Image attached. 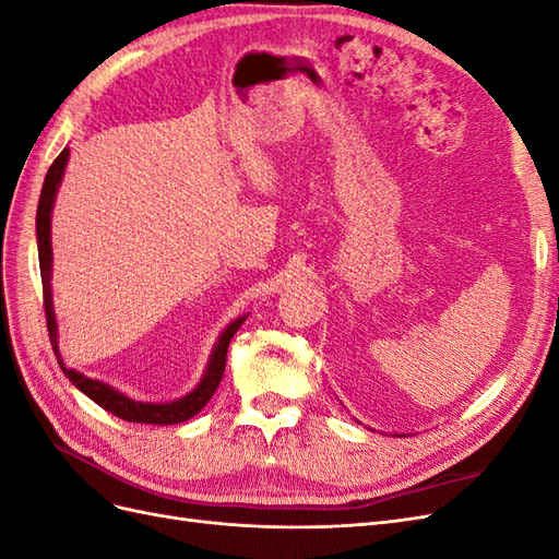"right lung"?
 <instances>
[{
  "label": "right lung",
  "instance_id": "right-lung-1",
  "mask_svg": "<svg viewBox=\"0 0 559 559\" xmlns=\"http://www.w3.org/2000/svg\"><path fill=\"white\" fill-rule=\"evenodd\" d=\"M67 158H70V148L64 146L60 151V156L53 160V165L48 167L46 179H44V189L39 195V207H37V245H39L44 310H46V326H48V335H50V345H53V352L60 361L62 373L70 378V382L76 389H81V392L88 399H93L97 405H103V408L109 411L111 415L128 419V421H142V425H179V421H186L193 415H198L202 408H205L207 401L214 396L216 386H218V382H222L224 370H226V354H228L230 337L238 333V329L245 324L247 314L235 319L230 326H226L222 337H218V343L214 345L207 370H205V376H202L200 384L193 389L191 394H186L183 399L173 401V403L134 401L121 392H116L114 386H109L105 382L81 376L72 368H64V364L60 359V352H58V324H56V312H53V298H50V261H53V249H50V212H53V202H56L58 186L64 175Z\"/></svg>",
  "mask_w": 559,
  "mask_h": 559
}]
</instances>
